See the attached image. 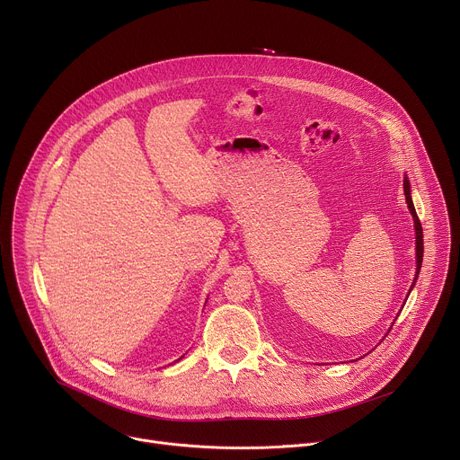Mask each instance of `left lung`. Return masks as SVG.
I'll list each match as a JSON object with an SVG mask.
<instances>
[{
    "mask_svg": "<svg viewBox=\"0 0 460 460\" xmlns=\"http://www.w3.org/2000/svg\"><path fill=\"white\" fill-rule=\"evenodd\" d=\"M404 194H406V202H408V208L413 215V220H415V234H417V275L422 268V254H424V243H422V226H420V220L417 217V211L413 208V202H411V192H410V181L404 180ZM415 284V282H413Z\"/></svg>",
    "mask_w": 460,
    "mask_h": 460,
    "instance_id": "1",
    "label": "left lung"
}]
</instances>
